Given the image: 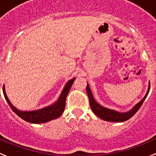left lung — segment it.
Here are the masks:
<instances>
[{
    "label": "left lung",
    "mask_w": 156,
    "mask_h": 156,
    "mask_svg": "<svg viewBox=\"0 0 156 156\" xmlns=\"http://www.w3.org/2000/svg\"><path fill=\"white\" fill-rule=\"evenodd\" d=\"M149 89H150V84H149V87H148V90H147V93H146L145 97H144L142 101H140L137 104H136V106L133 108L132 110L126 112V113H119V112H115V111L110 110V109H108V108H104V107L101 106L98 103L96 102L94 99H93V95H92V93H91V90H90V89H89V85L87 84V86H86V91H87L88 97H89V99L90 107H91L92 111L94 112L95 115H97L98 117L104 119V120H105V121L116 122H125L134 115L136 113V112L140 109L142 104H143V102L144 101L146 97H147V94H148V93H149Z\"/></svg>",
    "instance_id": "1"
}]
</instances>
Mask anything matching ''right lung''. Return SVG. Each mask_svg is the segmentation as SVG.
<instances>
[{
    "instance_id": "add662e5",
    "label": "right lung",
    "mask_w": 156,
    "mask_h": 156,
    "mask_svg": "<svg viewBox=\"0 0 156 156\" xmlns=\"http://www.w3.org/2000/svg\"><path fill=\"white\" fill-rule=\"evenodd\" d=\"M74 81V79L70 80L67 83L66 86L63 89V92H62L60 97H59V100L56 101L54 104L51 105L49 107H47L45 108L41 109V110L34 111V112H20L18 109H16L14 106H12V104H11L9 100L8 99L5 93V86H3V93L4 96L5 97V100L7 101L8 104H9L10 108H12V110L15 112V113L23 119L25 121L31 123H44L49 122L52 119H55L59 118L63 114V111L65 108V104H66V97H67V94H68L69 91H70L71 86H72L73 82Z\"/></svg>"
}]
</instances>
